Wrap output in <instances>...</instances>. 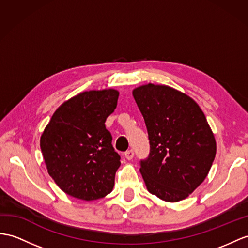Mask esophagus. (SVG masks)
Instances as JSON below:
<instances>
[{"label": "esophagus", "mask_w": 248, "mask_h": 248, "mask_svg": "<svg viewBox=\"0 0 248 248\" xmlns=\"http://www.w3.org/2000/svg\"><path fill=\"white\" fill-rule=\"evenodd\" d=\"M134 155H135V153H134V150H132V149H129L125 153V158L127 160H131L132 158H134Z\"/></svg>", "instance_id": "obj_1"}]
</instances>
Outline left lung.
I'll return each instance as SVG.
<instances>
[{"label": "left lung", "instance_id": "left-lung-1", "mask_svg": "<svg viewBox=\"0 0 248 248\" xmlns=\"http://www.w3.org/2000/svg\"><path fill=\"white\" fill-rule=\"evenodd\" d=\"M150 143L140 172L152 195L179 202L194 192L213 165L217 143L204 112L189 95L162 84L132 90Z\"/></svg>", "mask_w": 248, "mask_h": 248}]
</instances>
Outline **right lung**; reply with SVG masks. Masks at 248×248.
Instances as JSON below:
<instances>
[{"mask_svg":"<svg viewBox=\"0 0 248 248\" xmlns=\"http://www.w3.org/2000/svg\"><path fill=\"white\" fill-rule=\"evenodd\" d=\"M113 88L83 92L54 111L40 139L49 176L65 194L83 201L109 195L121 165L105 121L118 104Z\"/></svg>","mask_w":248,"mask_h":248,"instance_id":"right-lung-1","label":"right lung"}]
</instances>
